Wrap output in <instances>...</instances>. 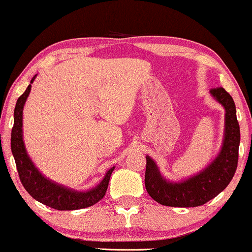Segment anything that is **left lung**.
I'll return each instance as SVG.
<instances>
[{
  "mask_svg": "<svg viewBox=\"0 0 252 252\" xmlns=\"http://www.w3.org/2000/svg\"><path fill=\"white\" fill-rule=\"evenodd\" d=\"M210 94L225 109L224 138L220 152L200 172L179 182L162 176L153 158L146 155L145 186L151 197L166 207H198L221 193L231 183L237 166L240 126L231 94L224 88L210 90Z\"/></svg>",
  "mask_w": 252,
  "mask_h": 252,
  "instance_id": "obj_1",
  "label": "left lung"
}]
</instances>
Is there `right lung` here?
<instances>
[{
  "instance_id": "1",
  "label": "right lung",
  "mask_w": 252,
  "mask_h": 252,
  "mask_svg": "<svg viewBox=\"0 0 252 252\" xmlns=\"http://www.w3.org/2000/svg\"><path fill=\"white\" fill-rule=\"evenodd\" d=\"M35 75L31 80V84L26 91L20 95L17 100L15 113H13V127L11 131V152L15 158L17 170H18L20 182L30 195L42 204L57 209V210H77L91 207L101 200L107 190L109 178L113 166L106 172L100 183L94 189L88 190H76L69 187L60 185V184L50 180L42 175L27 154L23 138V111L25 102L30 95L32 83L34 82Z\"/></svg>"
}]
</instances>
